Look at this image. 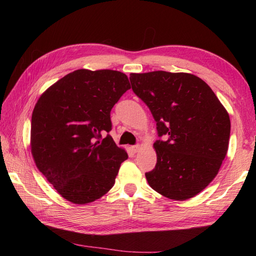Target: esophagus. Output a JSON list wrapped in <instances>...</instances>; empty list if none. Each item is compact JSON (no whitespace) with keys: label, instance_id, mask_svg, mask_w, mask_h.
Segmentation results:
<instances>
[{"label":"esophagus","instance_id":"esophagus-1","mask_svg":"<svg viewBox=\"0 0 256 256\" xmlns=\"http://www.w3.org/2000/svg\"><path fill=\"white\" fill-rule=\"evenodd\" d=\"M131 150L134 152V153H136V152H138L140 150V145H135V146H132Z\"/></svg>","mask_w":256,"mask_h":256}]
</instances>
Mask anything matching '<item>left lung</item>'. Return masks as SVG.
Masks as SVG:
<instances>
[{
    "label": "left lung",
    "instance_id": "obj_1",
    "mask_svg": "<svg viewBox=\"0 0 256 256\" xmlns=\"http://www.w3.org/2000/svg\"><path fill=\"white\" fill-rule=\"evenodd\" d=\"M132 90L148 106L158 136L157 162L145 174L155 192L187 200L218 175L229 148V113L202 79L187 72L130 74Z\"/></svg>",
    "mask_w": 256,
    "mask_h": 256
}]
</instances>
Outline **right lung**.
<instances>
[{
  "label": "right lung",
  "instance_id": "add662e5",
  "mask_svg": "<svg viewBox=\"0 0 256 256\" xmlns=\"http://www.w3.org/2000/svg\"><path fill=\"white\" fill-rule=\"evenodd\" d=\"M131 88L116 70L78 69L42 94L32 114L30 150L45 178L62 198L76 204L100 199L110 190L125 150L110 135V112Z\"/></svg>",
  "mask_w": 256,
  "mask_h": 256
}]
</instances>
